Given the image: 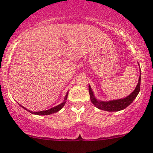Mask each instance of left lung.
<instances>
[{"label": "left lung", "mask_w": 153, "mask_h": 153, "mask_svg": "<svg viewBox=\"0 0 153 153\" xmlns=\"http://www.w3.org/2000/svg\"><path fill=\"white\" fill-rule=\"evenodd\" d=\"M140 83H141V75L139 78V82L137 83V87L134 89V91L128 95V97H125L123 99H119V100H112V101L108 102H104V101H100L97 100L95 98L94 95L93 91H92L91 88L89 85L88 86V91H89V94H90V99L91 101L94 104V105L100 110H105V111L108 112H117L120 111V110H123V109L126 108L129 105L132 103L134 101V99L137 97L138 95L139 91H140Z\"/></svg>", "instance_id": "obj_1"}]
</instances>
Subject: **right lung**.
I'll return each mask as SVG.
<instances>
[{
  "label": "right lung",
  "instance_id": "add662e5",
  "mask_svg": "<svg viewBox=\"0 0 153 153\" xmlns=\"http://www.w3.org/2000/svg\"><path fill=\"white\" fill-rule=\"evenodd\" d=\"M68 93H67L66 96H65V100H64V102L62 103H61L60 105H57V106L54 107H52V108L49 109V110H43V111H40V112H33V111H30V110H28L27 109H26L25 107H24L23 106H22V107H23V108L25 109V110H27V111H29L30 112H31L32 114H36V115H51V114H53V113H55V112H58L59 110H61L62 108L64 107V105H65V103H66V101L65 100H67V99H68Z\"/></svg>",
  "mask_w": 153,
  "mask_h": 153
}]
</instances>
